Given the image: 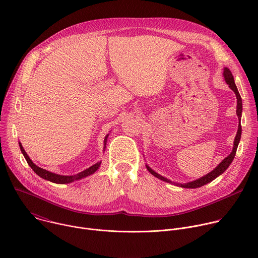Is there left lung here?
I'll list each match as a JSON object with an SVG mask.
<instances>
[{"label":"left lung","mask_w":258,"mask_h":258,"mask_svg":"<svg viewBox=\"0 0 258 258\" xmlns=\"http://www.w3.org/2000/svg\"><path fill=\"white\" fill-rule=\"evenodd\" d=\"M224 76H225V80L227 82V84L230 86V88L235 92L236 94V97H237V115H238V118L239 120L241 121V116H242V99H241V96L238 92V89L235 85V82H234V78H233V75L232 72L230 71V69L228 68H225V71H224ZM241 133H242V127H241V123H239V127H238V132H237V135H236V138H235V142H234V148H233V151L232 153L226 157L222 162H220L211 172H209L208 174L204 175L203 177L199 178V179H196L194 181H191V182H188V183H185V185H181V183H174L170 180H168L167 178L161 176L160 174L156 173L154 170H152L149 166H147V169L149 170V172L151 174H153L154 176L164 180V181H167V182H172L173 185H176V186H180L182 188H190V189H195V188H199V187H202L204 185H206L207 182H210L211 180H213L215 177H217L219 174H222L229 166L230 164L232 163L235 155H236V152H237V148H238V144L240 142V139H241Z\"/></svg>","instance_id":"8db88e82"}]
</instances>
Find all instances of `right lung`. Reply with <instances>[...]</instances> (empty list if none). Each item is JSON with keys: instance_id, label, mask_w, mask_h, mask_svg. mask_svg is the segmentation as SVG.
Instances as JSON below:
<instances>
[{"instance_id": "right-lung-1", "label": "right lung", "mask_w": 258, "mask_h": 258, "mask_svg": "<svg viewBox=\"0 0 258 258\" xmlns=\"http://www.w3.org/2000/svg\"><path fill=\"white\" fill-rule=\"evenodd\" d=\"M106 139H107V137L105 138V142H106ZM105 144H106V143H105ZM19 147H20V150H21V152H22L24 158L26 159L28 165L32 168V170H33L36 174L40 175L41 177H43V178H45V179H47V180H50V181H52V182H56V183H68V182H71V181H73V180L81 179V178H83V177H85V176H88V175L94 173V172L99 168V166H100V164H101V162H98V163L94 164L93 166L87 168L86 170H84V171H82V172H80V173H78V174H76V175H60V174H56V173L50 172V171H48V170H46V169H43V168H41V167H39V166H36V165L30 160V158L28 157V155H27L26 152L24 151L23 147H22V145H21L20 143H19Z\"/></svg>"}]
</instances>
